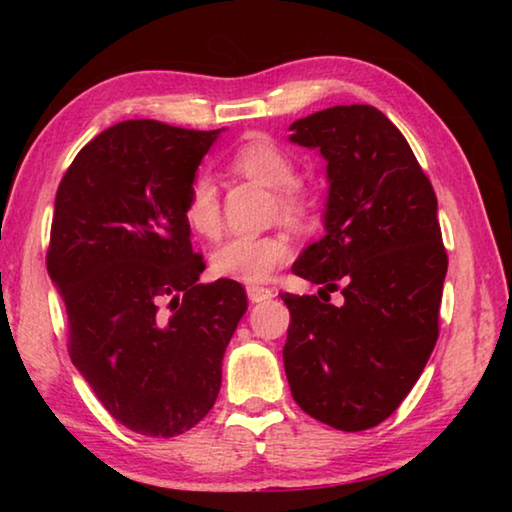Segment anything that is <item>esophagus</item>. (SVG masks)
Here are the masks:
<instances>
[{
  "label": "esophagus",
  "mask_w": 512,
  "mask_h": 512,
  "mask_svg": "<svg viewBox=\"0 0 512 512\" xmlns=\"http://www.w3.org/2000/svg\"><path fill=\"white\" fill-rule=\"evenodd\" d=\"M246 293H248L250 302H264V300L275 296V289H271V287H255V284H253V287L246 289Z\"/></svg>",
  "instance_id": "1"
}]
</instances>
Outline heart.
Masks as SVG:
<instances>
[{
  "label": "heart",
  "mask_w": 512,
  "mask_h": 512,
  "mask_svg": "<svg viewBox=\"0 0 512 512\" xmlns=\"http://www.w3.org/2000/svg\"><path fill=\"white\" fill-rule=\"evenodd\" d=\"M230 167L244 178L255 180L275 192V210L282 219L302 221L307 201L296 187L298 167L280 144L268 137L237 146L230 155ZM185 221L196 235L216 237L221 230L219 187L210 173L198 171L187 187ZM289 259V241L282 235L232 237L214 248L212 271L219 277L239 282H264Z\"/></svg>",
  "instance_id": "heart-1"
}]
</instances>
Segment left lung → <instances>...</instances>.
Instances as JSON below:
<instances>
[{
  "mask_svg": "<svg viewBox=\"0 0 512 512\" xmlns=\"http://www.w3.org/2000/svg\"><path fill=\"white\" fill-rule=\"evenodd\" d=\"M327 160V235L291 271L344 302L280 293L291 311L284 370L311 418L363 431L397 411L438 341L447 250L436 192L409 142L372 106H334L291 124Z\"/></svg>",
  "mask_w": 512,
  "mask_h": 512,
  "instance_id": "1",
  "label": "left lung"
}]
</instances>
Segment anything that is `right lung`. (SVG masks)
<instances>
[{
    "label": "right lung",
    "mask_w": 512,
    "mask_h": 512,
    "mask_svg": "<svg viewBox=\"0 0 512 512\" xmlns=\"http://www.w3.org/2000/svg\"><path fill=\"white\" fill-rule=\"evenodd\" d=\"M219 131L131 119L85 144L58 185L47 271L67 311V350L117 422L173 438L221 388L246 314L235 280L198 284L187 187Z\"/></svg>",
    "instance_id": "obj_1"
}]
</instances>
